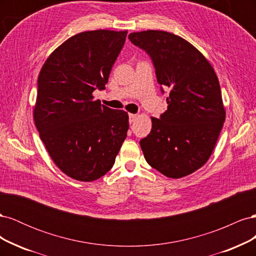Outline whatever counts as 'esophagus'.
<instances>
[{
  "mask_svg": "<svg viewBox=\"0 0 256 256\" xmlns=\"http://www.w3.org/2000/svg\"><path fill=\"white\" fill-rule=\"evenodd\" d=\"M138 118V114H129V122H130V124L131 122H134Z\"/></svg>",
  "mask_w": 256,
  "mask_h": 256,
  "instance_id": "1",
  "label": "esophagus"
}]
</instances>
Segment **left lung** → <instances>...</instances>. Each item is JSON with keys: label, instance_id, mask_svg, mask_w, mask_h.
<instances>
[{"label": "left lung", "instance_id": "left-lung-1", "mask_svg": "<svg viewBox=\"0 0 256 256\" xmlns=\"http://www.w3.org/2000/svg\"><path fill=\"white\" fill-rule=\"evenodd\" d=\"M128 38L147 52L158 83L170 88L168 110L152 118L150 134L140 141L145 160L170 178L192 174L210 157L226 120L218 76L180 36L148 30Z\"/></svg>", "mask_w": 256, "mask_h": 256}]
</instances>
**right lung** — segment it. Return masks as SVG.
<instances>
[{
	"label": "right lung",
	"instance_id": "right-lung-1",
	"mask_svg": "<svg viewBox=\"0 0 256 256\" xmlns=\"http://www.w3.org/2000/svg\"><path fill=\"white\" fill-rule=\"evenodd\" d=\"M127 30L76 34L54 50L38 76L34 122L54 164L67 176L92 182L112 168L127 136L128 113L94 100L104 90Z\"/></svg>",
	"mask_w": 256,
	"mask_h": 256
}]
</instances>
